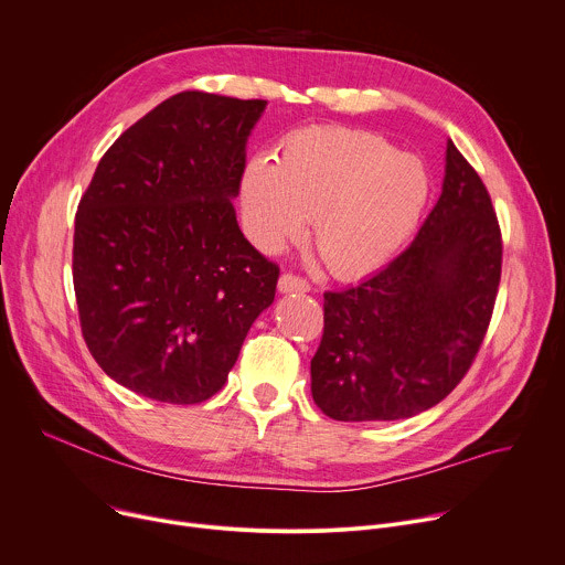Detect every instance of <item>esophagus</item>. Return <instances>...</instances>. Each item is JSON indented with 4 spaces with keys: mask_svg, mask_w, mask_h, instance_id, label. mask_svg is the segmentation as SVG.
Segmentation results:
<instances>
[{
    "mask_svg": "<svg viewBox=\"0 0 565 565\" xmlns=\"http://www.w3.org/2000/svg\"><path fill=\"white\" fill-rule=\"evenodd\" d=\"M278 289L285 291V294L287 291L303 294V291H310V282L306 278H301V276H296V274H282L280 280H278Z\"/></svg>",
    "mask_w": 565,
    "mask_h": 565,
    "instance_id": "esophagus-1",
    "label": "esophagus"
}]
</instances>
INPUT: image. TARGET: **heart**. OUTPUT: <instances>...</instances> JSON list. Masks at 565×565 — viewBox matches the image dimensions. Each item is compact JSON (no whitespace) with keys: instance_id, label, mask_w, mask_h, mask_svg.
Here are the masks:
<instances>
[{"instance_id":"1","label":"heart","mask_w":565,"mask_h":565,"mask_svg":"<svg viewBox=\"0 0 565 565\" xmlns=\"http://www.w3.org/2000/svg\"><path fill=\"white\" fill-rule=\"evenodd\" d=\"M430 195L426 166L364 129L291 131L274 163L253 159L242 180L250 239L280 250L303 239L315 218V248L330 274L360 278L381 269L417 227Z\"/></svg>"}]
</instances>
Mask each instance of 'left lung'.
<instances>
[{
  "mask_svg": "<svg viewBox=\"0 0 565 565\" xmlns=\"http://www.w3.org/2000/svg\"><path fill=\"white\" fill-rule=\"evenodd\" d=\"M502 278V230L472 163L447 143L436 207L413 244L342 291L323 294L312 399L340 422L413 417L462 381Z\"/></svg>",
  "mask_w": 565,
  "mask_h": 565,
  "instance_id": "8db88e82",
  "label": "left lung"
}]
</instances>
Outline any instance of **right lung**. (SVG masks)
Wrapping results in <instances>:
<instances>
[{"label": "right lung", "instance_id": "1", "mask_svg": "<svg viewBox=\"0 0 565 565\" xmlns=\"http://www.w3.org/2000/svg\"><path fill=\"white\" fill-rule=\"evenodd\" d=\"M267 99L182 90L99 159L75 214L84 342L122 387L191 406L216 394L278 264L242 235L232 198Z\"/></svg>", "mask_w": 565, "mask_h": 565}]
</instances>
